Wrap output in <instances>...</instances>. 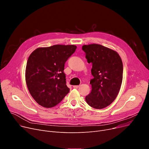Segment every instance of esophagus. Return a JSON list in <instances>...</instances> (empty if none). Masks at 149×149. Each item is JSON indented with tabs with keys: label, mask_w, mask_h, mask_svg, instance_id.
<instances>
[{
	"label": "esophagus",
	"mask_w": 149,
	"mask_h": 149,
	"mask_svg": "<svg viewBox=\"0 0 149 149\" xmlns=\"http://www.w3.org/2000/svg\"><path fill=\"white\" fill-rule=\"evenodd\" d=\"M79 87V86H73V88H77Z\"/></svg>",
	"instance_id": "obj_1"
}]
</instances>
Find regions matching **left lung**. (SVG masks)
I'll use <instances>...</instances> for the list:
<instances>
[{
	"mask_svg": "<svg viewBox=\"0 0 149 149\" xmlns=\"http://www.w3.org/2000/svg\"><path fill=\"white\" fill-rule=\"evenodd\" d=\"M88 63H92L91 91L86 97L91 107L102 109L115 101L123 81V65L118 53L100 44L82 46Z\"/></svg>",
	"mask_w": 149,
	"mask_h": 149,
	"instance_id": "obj_1",
	"label": "left lung"
}]
</instances>
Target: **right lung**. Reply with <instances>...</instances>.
<instances>
[{"label": "right lung", "mask_w": 149, "mask_h": 149, "mask_svg": "<svg viewBox=\"0 0 149 149\" xmlns=\"http://www.w3.org/2000/svg\"><path fill=\"white\" fill-rule=\"evenodd\" d=\"M76 48L74 45H54L38 48L30 55L25 70L26 86L34 100L42 107H54L68 93L63 70Z\"/></svg>", "instance_id": "obj_1"}]
</instances>
